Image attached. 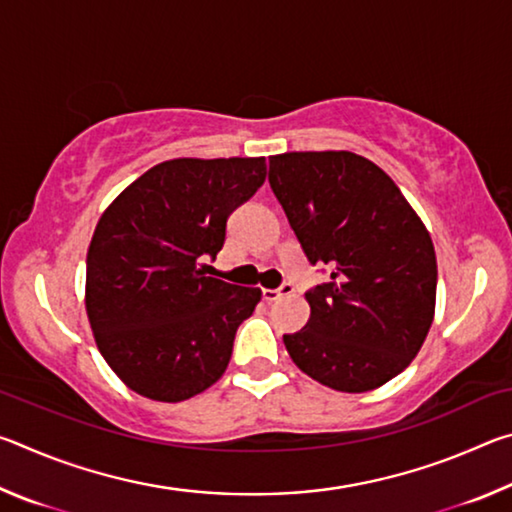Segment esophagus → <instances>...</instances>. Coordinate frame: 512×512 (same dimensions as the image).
<instances>
[{
  "label": "esophagus",
  "instance_id": "esophagus-1",
  "mask_svg": "<svg viewBox=\"0 0 512 512\" xmlns=\"http://www.w3.org/2000/svg\"><path fill=\"white\" fill-rule=\"evenodd\" d=\"M289 293H293V284L291 282H284L282 287H277V289H264L262 291V298L266 302H275V300H280L282 296H289Z\"/></svg>",
  "mask_w": 512,
  "mask_h": 512
}]
</instances>
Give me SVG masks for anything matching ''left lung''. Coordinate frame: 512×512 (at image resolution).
Segmentation results:
<instances>
[{
	"label": "left lung",
	"mask_w": 512,
	"mask_h": 512,
	"mask_svg": "<svg viewBox=\"0 0 512 512\" xmlns=\"http://www.w3.org/2000/svg\"><path fill=\"white\" fill-rule=\"evenodd\" d=\"M268 183L311 266L307 325L284 334L296 366L341 393H366L409 366L436 309V250L375 162L350 151L282 153Z\"/></svg>",
	"instance_id": "left-lung-1"
}]
</instances>
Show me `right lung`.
<instances>
[{
	"mask_svg": "<svg viewBox=\"0 0 512 512\" xmlns=\"http://www.w3.org/2000/svg\"><path fill=\"white\" fill-rule=\"evenodd\" d=\"M266 180L264 158H178L128 185L97 223L85 309L112 372L149 400L183 402L225 372L262 291L205 275L228 216Z\"/></svg>",
	"mask_w": 512,
	"mask_h": 512,
	"instance_id": "right-lung-1",
	"label": "right lung"
}]
</instances>
